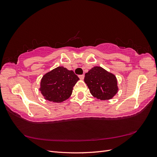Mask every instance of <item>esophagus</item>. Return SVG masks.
I'll list each match as a JSON object with an SVG mask.
<instances>
[{
  "mask_svg": "<svg viewBox=\"0 0 157 157\" xmlns=\"http://www.w3.org/2000/svg\"><path fill=\"white\" fill-rule=\"evenodd\" d=\"M78 77L80 80H83L84 78V75H78Z\"/></svg>",
  "mask_w": 157,
  "mask_h": 157,
  "instance_id": "1",
  "label": "esophagus"
}]
</instances>
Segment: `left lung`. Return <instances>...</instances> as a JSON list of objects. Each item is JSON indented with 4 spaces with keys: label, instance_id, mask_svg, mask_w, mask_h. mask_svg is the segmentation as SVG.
I'll return each mask as SVG.
<instances>
[{
    "label": "left lung",
    "instance_id": "8db88e82",
    "mask_svg": "<svg viewBox=\"0 0 157 157\" xmlns=\"http://www.w3.org/2000/svg\"><path fill=\"white\" fill-rule=\"evenodd\" d=\"M84 82L92 96L101 100L113 98L118 90L115 76L98 66L85 74Z\"/></svg>",
    "mask_w": 157,
    "mask_h": 157
}]
</instances>
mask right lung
<instances>
[{"mask_svg": "<svg viewBox=\"0 0 157 157\" xmlns=\"http://www.w3.org/2000/svg\"><path fill=\"white\" fill-rule=\"evenodd\" d=\"M78 80L73 71L58 67L42 77L39 90L46 100L61 103L71 96L73 88Z\"/></svg>", "mask_w": 157, "mask_h": 157, "instance_id": "obj_1", "label": "right lung"}]
</instances>
